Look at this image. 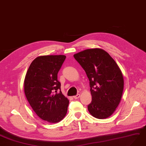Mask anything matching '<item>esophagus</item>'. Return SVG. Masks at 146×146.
<instances>
[{
  "label": "esophagus",
  "instance_id": "esophagus-1",
  "mask_svg": "<svg viewBox=\"0 0 146 146\" xmlns=\"http://www.w3.org/2000/svg\"><path fill=\"white\" fill-rule=\"evenodd\" d=\"M73 98H74V99H76V100L78 99V98H80V94H77V95H76V96H73Z\"/></svg>",
  "mask_w": 146,
  "mask_h": 146
}]
</instances>
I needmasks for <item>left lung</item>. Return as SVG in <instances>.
I'll use <instances>...</instances> for the list:
<instances>
[{
    "label": "left lung",
    "instance_id": "left-lung-1",
    "mask_svg": "<svg viewBox=\"0 0 146 146\" xmlns=\"http://www.w3.org/2000/svg\"><path fill=\"white\" fill-rule=\"evenodd\" d=\"M90 81L92 101L88 111L99 119L111 116L119 106L123 90V78L113 59L100 48L87 49L74 55Z\"/></svg>",
    "mask_w": 146,
    "mask_h": 146
}]
</instances>
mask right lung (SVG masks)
I'll return each mask as SVG.
<instances>
[{
	"mask_svg": "<svg viewBox=\"0 0 146 146\" xmlns=\"http://www.w3.org/2000/svg\"><path fill=\"white\" fill-rule=\"evenodd\" d=\"M66 58L64 55L38 56L31 64L25 77L27 101L35 113L50 123L60 121L68 111L69 100L62 94L58 80Z\"/></svg>",
	"mask_w": 146,
	"mask_h": 146,
	"instance_id": "obj_1",
	"label": "right lung"
}]
</instances>
